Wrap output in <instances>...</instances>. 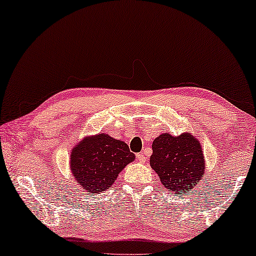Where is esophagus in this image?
Masks as SVG:
<instances>
[{
    "mask_svg": "<svg viewBox=\"0 0 256 256\" xmlns=\"http://www.w3.org/2000/svg\"><path fill=\"white\" fill-rule=\"evenodd\" d=\"M136 158H138L140 162H146V154L141 152V154H138V155H136Z\"/></svg>",
    "mask_w": 256,
    "mask_h": 256,
    "instance_id": "34e87169",
    "label": "esophagus"
}]
</instances>
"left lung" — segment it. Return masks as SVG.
Masks as SVG:
<instances>
[{
	"label": "left lung",
	"instance_id": "8db88e82",
	"mask_svg": "<svg viewBox=\"0 0 256 256\" xmlns=\"http://www.w3.org/2000/svg\"><path fill=\"white\" fill-rule=\"evenodd\" d=\"M150 166L168 191L186 192L204 177L205 162L200 143L190 132L160 134L152 142Z\"/></svg>",
	"mask_w": 256,
	"mask_h": 256
}]
</instances>
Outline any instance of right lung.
Instances as JSON below:
<instances>
[{
  "label": "right lung",
  "instance_id": "obj_1",
  "mask_svg": "<svg viewBox=\"0 0 256 256\" xmlns=\"http://www.w3.org/2000/svg\"><path fill=\"white\" fill-rule=\"evenodd\" d=\"M70 168L76 183L90 194L106 191L122 169L135 160L124 141L108 134L82 140L71 152Z\"/></svg>",
  "mask_w": 256,
  "mask_h": 256
}]
</instances>
